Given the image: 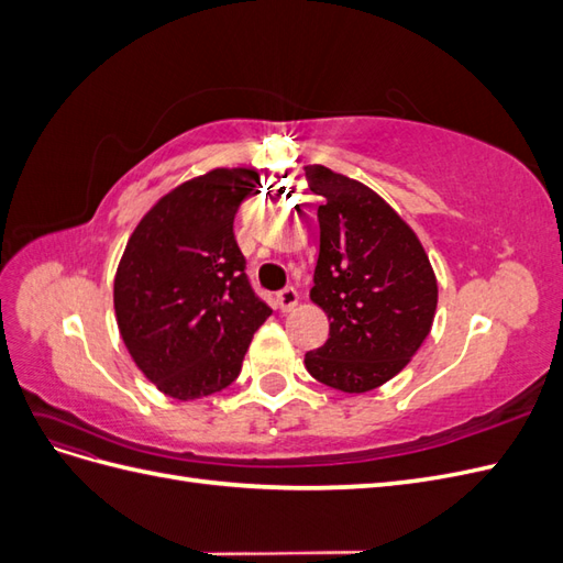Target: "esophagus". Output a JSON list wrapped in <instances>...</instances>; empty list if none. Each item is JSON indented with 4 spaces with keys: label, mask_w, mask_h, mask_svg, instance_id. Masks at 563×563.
<instances>
[{
    "label": "esophagus",
    "mask_w": 563,
    "mask_h": 563,
    "mask_svg": "<svg viewBox=\"0 0 563 563\" xmlns=\"http://www.w3.org/2000/svg\"><path fill=\"white\" fill-rule=\"evenodd\" d=\"M298 300H300V296H298V291L294 286H286L284 291H279V296H277V302H279V310L282 312H291L296 305H298Z\"/></svg>",
    "instance_id": "obj_1"
}]
</instances>
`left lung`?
<instances>
[{
  "mask_svg": "<svg viewBox=\"0 0 563 563\" xmlns=\"http://www.w3.org/2000/svg\"><path fill=\"white\" fill-rule=\"evenodd\" d=\"M305 180L321 197L310 300L331 321L305 366L319 383L362 395L395 378L430 335L437 277L418 234L378 192L319 164L305 166Z\"/></svg>",
  "mask_w": 563,
  "mask_h": 563,
  "instance_id": "left-lung-1",
  "label": "left lung"
}]
</instances>
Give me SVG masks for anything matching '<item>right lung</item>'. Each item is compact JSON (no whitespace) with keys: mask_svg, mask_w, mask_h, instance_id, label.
Segmentation results:
<instances>
[{"mask_svg":"<svg viewBox=\"0 0 563 563\" xmlns=\"http://www.w3.org/2000/svg\"><path fill=\"white\" fill-rule=\"evenodd\" d=\"M261 183L246 166L180 183L129 236L114 275V314L143 376L195 401L240 376L253 333L272 314L244 275L234 213Z\"/></svg>","mask_w":563,"mask_h":563,"instance_id":"obj_1","label":"right lung"}]
</instances>
